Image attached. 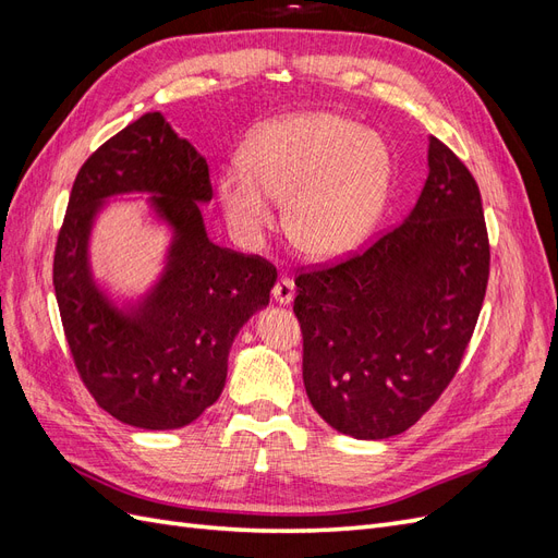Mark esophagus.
<instances>
[{
  "mask_svg": "<svg viewBox=\"0 0 558 558\" xmlns=\"http://www.w3.org/2000/svg\"><path fill=\"white\" fill-rule=\"evenodd\" d=\"M272 295L279 302V305H289L295 295V283L289 277H279L272 286Z\"/></svg>",
  "mask_w": 558,
  "mask_h": 558,
  "instance_id": "1",
  "label": "esophagus"
}]
</instances>
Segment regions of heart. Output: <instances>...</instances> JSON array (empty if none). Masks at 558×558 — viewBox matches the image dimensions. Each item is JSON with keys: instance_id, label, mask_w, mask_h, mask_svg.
Instances as JSON below:
<instances>
[{"instance_id": "b5f03b06", "label": "heart", "mask_w": 558, "mask_h": 558, "mask_svg": "<svg viewBox=\"0 0 558 558\" xmlns=\"http://www.w3.org/2000/svg\"><path fill=\"white\" fill-rule=\"evenodd\" d=\"M240 170L218 179L228 223L256 240L272 228L267 197L286 202L289 240L312 258L356 246L381 211L391 160L379 134L337 113L283 118L253 134Z\"/></svg>"}]
</instances>
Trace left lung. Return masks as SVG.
<instances>
[{
	"label": "left lung",
	"mask_w": 558,
	"mask_h": 558,
	"mask_svg": "<svg viewBox=\"0 0 558 558\" xmlns=\"http://www.w3.org/2000/svg\"><path fill=\"white\" fill-rule=\"evenodd\" d=\"M488 263L477 181L430 137L428 179L410 216L295 277L302 379L318 416L361 440L414 426L459 373Z\"/></svg>",
	"instance_id": "left-lung-1"
}]
</instances>
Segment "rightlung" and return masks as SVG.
Returning a JSON list of instances; mask_svg holds the SVG:
<instances>
[{
  "mask_svg": "<svg viewBox=\"0 0 558 558\" xmlns=\"http://www.w3.org/2000/svg\"><path fill=\"white\" fill-rule=\"evenodd\" d=\"M142 190L159 195L175 242L155 293L123 315L89 277L87 234L105 196ZM211 193L207 160L158 111L113 134L74 179L53 258L60 318L81 381L128 426L181 428L214 404L234 335L277 281L269 260L209 242L197 205Z\"/></svg>",
  "mask_w": 558,
  "mask_h": 558,
  "instance_id": "add662e5",
  "label": "right lung"
}]
</instances>
